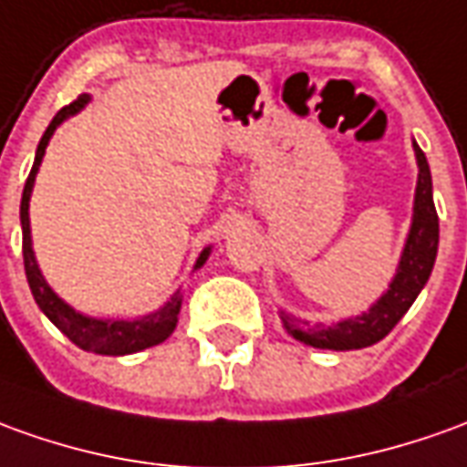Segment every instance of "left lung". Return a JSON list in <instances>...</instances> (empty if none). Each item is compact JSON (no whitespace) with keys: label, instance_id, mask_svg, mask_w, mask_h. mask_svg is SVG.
Returning <instances> with one entry per match:
<instances>
[{"label":"left lung","instance_id":"8db88e82","mask_svg":"<svg viewBox=\"0 0 467 467\" xmlns=\"http://www.w3.org/2000/svg\"><path fill=\"white\" fill-rule=\"evenodd\" d=\"M414 157H417V188H414V208H411V226L401 249L397 275L391 276L389 289L379 300L356 317L337 320L333 326L315 323L295 317L287 310H282V326L295 340L305 346L323 350H358L368 348L379 343L381 337L391 333V327L400 323L404 313L417 300L427 279L432 275L437 256V244H440V221H437L435 201H432V175L427 157L420 150L417 141H411Z\"/></svg>","mask_w":467,"mask_h":467}]
</instances>
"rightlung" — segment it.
<instances>
[{
  "label": "right lung",
  "instance_id": "add662e5",
  "mask_svg": "<svg viewBox=\"0 0 467 467\" xmlns=\"http://www.w3.org/2000/svg\"><path fill=\"white\" fill-rule=\"evenodd\" d=\"M91 101L88 93L78 96L76 101L66 109H60L50 127L45 130L43 140L37 144V152H35V165L30 170V178L25 182V191H22V202H19V223H22V256H25V275L30 282L32 297L37 302V307L43 310L45 317L53 323V326L67 336L78 348L88 350V353H99V356H130L137 350L152 348L157 343H162L167 337L172 336V330L178 327L180 307H182V289H175L172 297L157 307L154 313L141 315L134 320L127 317H91V315L78 313L76 307H70L63 297H57L56 289L47 285V279L37 266L35 252H32V231H30V198L32 188H35V178H37V170L43 165L45 150H47V141L56 134V130L66 121V119L76 117L78 111H83ZM211 256V246H205L201 256L195 259V269H201Z\"/></svg>",
  "mask_w": 467,
  "mask_h": 467
}]
</instances>
